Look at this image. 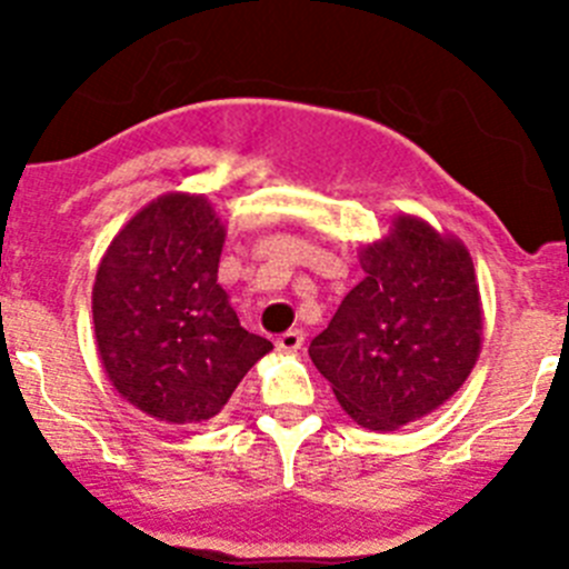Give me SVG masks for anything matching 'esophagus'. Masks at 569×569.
<instances>
[{"mask_svg": "<svg viewBox=\"0 0 569 569\" xmlns=\"http://www.w3.org/2000/svg\"><path fill=\"white\" fill-rule=\"evenodd\" d=\"M301 345H305V333H301L299 328L288 330V333H281L279 339H276V350H279V353H296V350H301Z\"/></svg>", "mask_w": 569, "mask_h": 569, "instance_id": "obj_1", "label": "esophagus"}]
</instances>
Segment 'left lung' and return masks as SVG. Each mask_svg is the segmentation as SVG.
Masks as SVG:
<instances>
[{"label":"left lung","mask_w":569,"mask_h":569,"mask_svg":"<svg viewBox=\"0 0 569 569\" xmlns=\"http://www.w3.org/2000/svg\"><path fill=\"white\" fill-rule=\"evenodd\" d=\"M365 279L310 341L316 370L367 430H399L456 396L481 353L479 281L465 241L410 213L359 248Z\"/></svg>","instance_id":"8db88e82"}]
</instances>
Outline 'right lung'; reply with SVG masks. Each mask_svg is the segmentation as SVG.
Segmentation results:
<instances>
[{
    "mask_svg": "<svg viewBox=\"0 0 569 569\" xmlns=\"http://www.w3.org/2000/svg\"><path fill=\"white\" fill-rule=\"evenodd\" d=\"M228 228L208 196L173 190L124 224L93 281V330L110 385L164 425L222 413L268 339L248 333L219 284Z\"/></svg>",
    "mask_w": 569,
    "mask_h": 569,
    "instance_id": "obj_1",
    "label": "right lung"
}]
</instances>
